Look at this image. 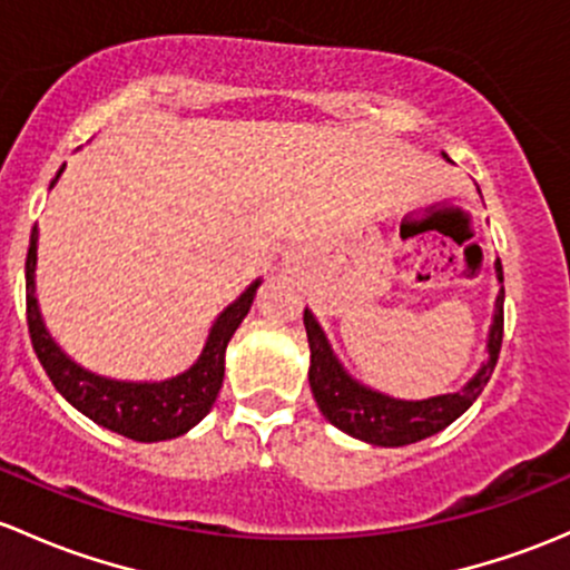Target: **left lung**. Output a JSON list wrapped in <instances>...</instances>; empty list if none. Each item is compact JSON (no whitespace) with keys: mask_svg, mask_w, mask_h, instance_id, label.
Segmentation results:
<instances>
[{"mask_svg":"<svg viewBox=\"0 0 570 570\" xmlns=\"http://www.w3.org/2000/svg\"><path fill=\"white\" fill-rule=\"evenodd\" d=\"M451 160L448 155H442ZM497 281H500V292L494 301V314H491L489 338H487V361L481 368L472 374V380L464 387L453 393L431 395V399H395V395L380 393L374 387L363 385L361 380L344 368L338 355L333 352L327 333L322 331L320 320L314 311H303V325L308 333L311 346V365H308V385L314 393L316 406L322 415L341 429L344 434L355 436V440L368 442V445L380 448H401L421 442L436 431L451 426L456 417L464 415L478 395L483 393L487 382L491 380L497 357H500L502 346V303H505V289H502V265L500 259L494 262Z\"/></svg>","mask_w":570,"mask_h":570,"instance_id":"1","label":"left lung"}]
</instances>
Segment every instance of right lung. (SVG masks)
I'll list each match as a JSON object with an SVG mask.
<instances>
[{"mask_svg": "<svg viewBox=\"0 0 570 570\" xmlns=\"http://www.w3.org/2000/svg\"><path fill=\"white\" fill-rule=\"evenodd\" d=\"M62 171L65 166L51 179L48 190L59 183ZM38 239V226H32L27 250V325L35 355H38L53 387L62 393L68 404H73L81 415H87L89 421L109 431H117V434L128 436V440L164 442L188 434L213 410L215 399H218L220 385H224L226 346H229L239 322L248 316L256 289L262 286V278L245 286L243 295L215 316L205 346H202L199 357H196L190 368L179 371L177 376H169V380H114V376L95 374V371L83 368L48 333L43 314H40L38 284H35Z\"/></svg>", "mask_w": 570, "mask_h": 570, "instance_id": "right-lung-1", "label": "right lung"}]
</instances>
